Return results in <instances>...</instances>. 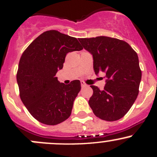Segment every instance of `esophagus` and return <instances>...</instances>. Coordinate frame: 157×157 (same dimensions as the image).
Returning a JSON list of instances; mask_svg holds the SVG:
<instances>
[{"label":"esophagus","instance_id":"esophagus-1","mask_svg":"<svg viewBox=\"0 0 157 157\" xmlns=\"http://www.w3.org/2000/svg\"><path fill=\"white\" fill-rule=\"evenodd\" d=\"M80 84H81V86H82V88L86 87V86H87V84H86V82H84V81H81Z\"/></svg>","mask_w":157,"mask_h":157}]
</instances>
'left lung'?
Segmentation results:
<instances>
[{
    "label": "left lung",
    "mask_w": 157,
    "mask_h": 157,
    "mask_svg": "<svg viewBox=\"0 0 157 157\" xmlns=\"http://www.w3.org/2000/svg\"><path fill=\"white\" fill-rule=\"evenodd\" d=\"M85 49L93 55L94 70L105 73L103 90L91 86L89 103L97 117L116 121L127 113L136 100L142 77L136 52L125 41L99 36L79 38Z\"/></svg>",
    "instance_id": "left-lung-1"
}]
</instances>
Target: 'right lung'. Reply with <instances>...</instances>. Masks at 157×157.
<instances>
[{"mask_svg": "<svg viewBox=\"0 0 157 157\" xmlns=\"http://www.w3.org/2000/svg\"><path fill=\"white\" fill-rule=\"evenodd\" d=\"M82 48L76 37L49 30L23 52L17 72L20 97L37 121L55 125L70 117L80 82L76 80L65 85L55 75L63 68L67 53Z\"/></svg>", "mask_w": 157, "mask_h": 157, "instance_id": "add662e5", "label": "right lung"}]
</instances>
